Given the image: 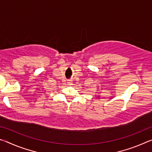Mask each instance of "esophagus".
Returning a JSON list of instances; mask_svg holds the SVG:
<instances>
[{
  "instance_id": "1",
  "label": "esophagus",
  "mask_w": 152,
  "mask_h": 152,
  "mask_svg": "<svg viewBox=\"0 0 152 152\" xmlns=\"http://www.w3.org/2000/svg\"><path fill=\"white\" fill-rule=\"evenodd\" d=\"M68 84H69V85H71V84H72V80H68Z\"/></svg>"
}]
</instances>
